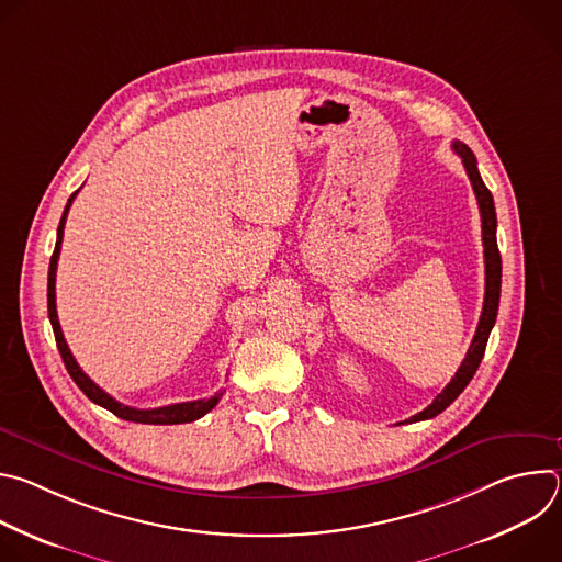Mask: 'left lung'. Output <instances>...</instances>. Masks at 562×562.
I'll use <instances>...</instances> for the list:
<instances>
[{
  "label": "left lung",
  "mask_w": 562,
  "mask_h": 562,
  "mask_svg": "<svg viewBox=\"0 0 562 562\" xmlns=\"http://www.w3.org/2000/svg\"><path fill=\"white\" fill-rule=\"evenodd\" d=\"M451 148L462 157L464 171L471 180L475 200H477V209H480V220H483V247H485V302H483V313H480V323L475 329V336L471 340V347L460 364V369L456 371V375L451 378V382L436 395L434 403L412 416L405 423H420V420H429L436 418L438 414H442L453 400L464 391V386L469 384V380L473 378L475 369L480 367V360L485 356V347L490 340V334L496 325V315H498V302H501V278H503V262H501V251H498V243H496V206H494V198L492 191L485 187L483 178L477 173V162L475 155L471 153V148L462 142H453Z\"/></svg>",
  "instance_id": "left-lung-1"
}]
</instances>
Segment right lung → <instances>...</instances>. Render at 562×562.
I'll use <instances>...</instances> for the list:
<instances>
[{"label": "right lung", "mask_w": 562, "mask_h": 562, "mask_svg": "<svg viewBox=\"0 0 562 562\" xmlns=\"http://www.w3.org/2000/svg\"><path fill=\"white\" fill-rule=\"evenodd\" d=\"M77 191L68 198V204L61 213V220H59V226H57V243H55V251L50 256V267H48V317H50V325H53V334H55V342H57V349H59V356L70 373V378L75 380V384L85 391V395L91 400V403L109 409L111 414H115L117 418L122 420H128V423H142V425H182V423H193L198 418H202L204 414H209L217 403L224 391H217L215 395L211 397H204V400H193V403H178V405H169V407H157V409H135V407H126L122 403H117V400L113 395H109L104 389H100L82 369H79V364L75 362L66 340H64V334H61V327H59V319H57V306H55V273H57V258H59V249H61V237H64V224H66V215H68V209L75 200Z\"/></svg>", "instance_id": "obj_1"}]
</instances>
